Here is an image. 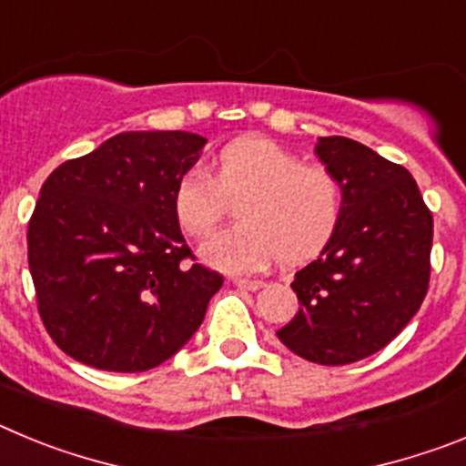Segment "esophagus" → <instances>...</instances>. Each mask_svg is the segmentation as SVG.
<instances>
[{"mask_svg":"<svg viewBox=\"0 0 466 466\" xmlns=\"http://www.w3.org/2000/svg\"><path fill=\"white\" fill-rule=\"evenodd\" d=\"M233 284L240 287V289H249V291H257L263 287V279H252V278H233Z\"/></svg>","mask_w":466,"mask_h":466,"instance_id":"1","label":"esophagus"}]
</instances>
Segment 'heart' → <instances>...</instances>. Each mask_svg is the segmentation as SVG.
Returning a JSON list of instances; mask_svg holds the SVG:
<instances>
[{"mask_svg": "<svg viewBox=\"0 0 466 466\" xmlns=\"http://www.w3.org/2000/svg\"><path fill=\"white\" fill-rule=\"evenodd\" d=\"M242 224L214 233L200 257L226 273H254L282 257L310 258L331 240L345 209L340 177L322 163H303L299 154L268 137L226 144L209 175L191 166L175 184L172 209L188 236H208L238 200Z\"/></svg>", "mask_w": 466, "mask_h": 466, "instance_id": "b5f03b06", "label": "heart"}]
</instances>
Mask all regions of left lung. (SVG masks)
<instances>
[{
	"instance_id": "8db88e82",
	"label": "left lung",
	"mask_w": 466,
	"mask_h": 466,
	"mask_svg": "<svg viewBox=\"0 0 466 466\" xmlns=\"http://www.w3.org/2000/svg\"><path fill=\"white\" fill-rule=\"evenodd\" d=\"M317 156L343 182V219L296 273L300 308L278 339L303 360L343 366L385 348L420 310L434 219L410 172L364 144L319 137Z\"/></svg>"
}]
</instances>
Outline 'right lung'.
<instances>
[{"label": "right lung", "mask_w": 466, "mask_h": 466, "mask_svg": "<svg viewBox=\"0 0 466 466\" xmlns=\"http://www.w3.org/2000/svg\"><path fill=\"white\" fill-rule=\"evenodd\" d=\"M205 142L182 130L123 133L41 187L27 226L36 310L81 364L149 371L203 324L224 278L193 257L172 196Z\"/></svg>", "instance_id": "add662e5"}]
</instances>
